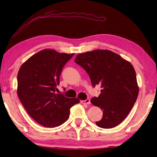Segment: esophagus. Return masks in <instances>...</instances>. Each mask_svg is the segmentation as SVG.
Listing matches in <instances>:
<instances>
[{
	"label": "esophagus",
	"mask_w": 157,
	"mask_h": 157,
	"mask_svg": "<svg viewBox=\"0 0 157 157\" xmlns=\"http://www.w3.org/2000/svg\"><path fill=\"white\" fill-rule=\"evenodd\" d=\"M82 102L83 103V104L89 105V104H90V100L89 98H87L86 100H85V101H82Z\"/></svg>",
	"instance_id": "34e87169"
}]
</instances>
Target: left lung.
<instances>
[{
    "mask_svg": "<svg viewBox=\"0 0 157 157\" xmlns=\"http://www.w3.org/2000/svg\"><path fill=\"white\" fill-rule=\"evenodd\" d=\"M75 63L87 72L93 87L101 85L98 97L92 105L103 111L96 124L100 128H114L124 120L137 100L139 88L134 67L121 56L108 50H95L77 55Z\"/></svg>",
    "mask_w": 157,
    "mask_h": 157,
    "instance_id": "left-lung-1",
    "label": "left lung"
}]
</instances>
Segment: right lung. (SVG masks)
<instances>
[{
  "label": "right lung",
  "mask_w": 157,
  "mask_h": 157,
  "mask_svg": "<svg viewBox=\"0 0 157 157\" xmlns=\"http://www.w3.org/2000/svg\"><path fill=\"white\" fill-rule=\"evenodd\" d=\"M73 55L44 49L29 58L19 70V98L39 124L49 128L63 124L69 118L70 109L79 102L78 98L56 93L63 67Z\"/></svg>",
  "instance_id": "right-lung-1"
}]
</instances>
